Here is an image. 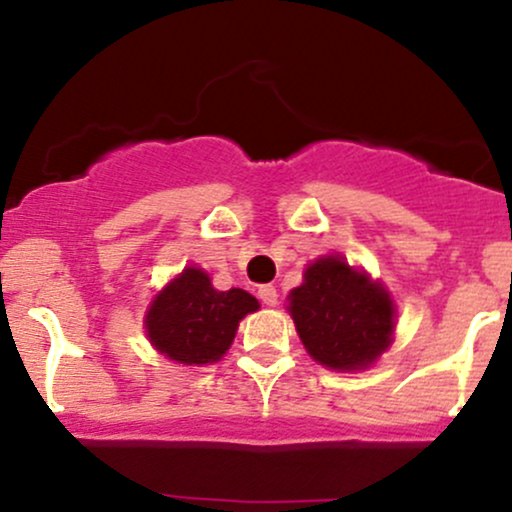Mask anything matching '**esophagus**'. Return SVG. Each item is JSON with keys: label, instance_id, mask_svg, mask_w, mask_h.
<instances>
[{"label": "esophagus", "instance_id": "1", "mask_svg": "<svg viewBox=\"0 0 512 512\" xmlns=\"http://www.w3.org/2000/svg\"><path fill=\"white\" fill-rule=\"evenodd\" d=\"M260 301L264 305H269V308H274V305L279 303V293H276L274 286H262V289H260Z\"/></svg>", "mask_w": 512, "mask_h": 512}]
</instances>
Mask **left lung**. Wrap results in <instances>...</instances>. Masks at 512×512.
Masks as SVG:
<instances>
[{
    "mask_svg": "<svg viewBox=\"0 0 512 512\" xmlns=\"http://www.w3.org/2000/svg\"><path fill=\"white\" fill-rule=\"evenodd\" d=\"M289 313L310 356L332 370H363L390 346L395 303L380 281L339 255L320 257L289 293Z\"/></svg>",
    "mask_w": 512,
    "mask_h": 512,
    "instance_id": "obj_1",
    "label": "left lung"
}]
</instances>
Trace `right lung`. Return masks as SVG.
<instances>
[{"label":"right lung","mask_w":512,"mask_h":512,"mask_svg":"<svg viewBox=\"0 0 512 512\" xmlns=\"http://www.w3.org/2000/svg\"><path fill=\"white\" fill-rule=\"evenodd\" d=\"M257 308L260 303L248 291H216L207 272L187 267L146 310V337L182 366L216 363L233 344L238 322Z\"/></svg>","instance_id":"obj_1"}]
</instances>
